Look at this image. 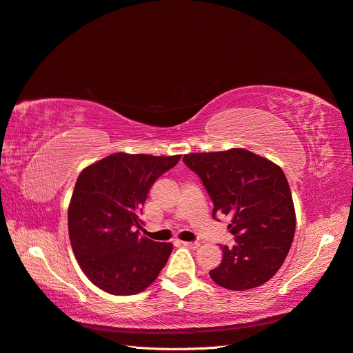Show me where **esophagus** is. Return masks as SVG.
<instances>
[{
	"mask_svg": "<svg viewBox=\"0 0 353 353\" xmlns=\"http://www.w3.org/2000/svg\"><path fill=\"white\" fill-rule=\"evenodd\" d=\"M182 244H183V247L190 248V250H195V248H198V247H199V244H198V243H188V241H185V243H182Z\"/></svg>",
	"mask_w": 353,
	"mask_h": 353,
	"instance_id": "obj_1",
	"label": "esophagus"
}]
</instances>
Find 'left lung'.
I'll list each match as a JSON object with an SVG mask.
<instances>
[{"label":"left lung","mask_w":353,"mask_h":353,"mask_svg":"<svg viewBox=\"0 0 353 353\" xmlns=\"http://www.w3.org/2000/svg\"><path fill=\"white\" fill-rule=\"evenodd\" d=\"M213 201V217L230 216L235 245H221L210 270L220 287L244 291L265 284L283 266L296 230L293 196L284 171L247 149L183 155Z\"/></svg>","instance_id":"obj_1"}]
</instances>
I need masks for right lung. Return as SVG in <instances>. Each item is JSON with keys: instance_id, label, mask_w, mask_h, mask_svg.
I'll return each mask as SVG.
<instances>
[{"instance_id": "1", "label": "right lung", "mask_w": 353, "mask_h": 353, "mask_svg": "<svg viewBox=\"0 0 353 353\" xmlns=\"http://www.w3.org/2000/svg\"><path fill=\"white\" fill-rule=\"evenodd\" d=\"M179 159L118 152L78 176L68 210L70 245L87 278L106 293H140L165 266L173 245L140 236L139 214L155 180Z\"/></svg>"}]
</instances>
